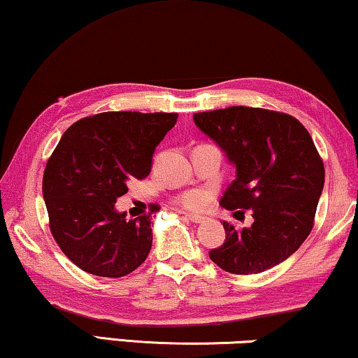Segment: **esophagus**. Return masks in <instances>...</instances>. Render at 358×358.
I'll return each instance as SVG.
<instances>
[{
	"mask_svg": "<svg viewBox=\"0 0 358 358\" xmlns=\"http://www.w3.org/2000/svg\"><path fill=\"white\" fill-rule=\"evenodd\" d=\"M184 216L187 217L189 221H192V222H203L206 217H203V216H199V215H192V213H184Z\"/></svg>",
	"mask_w": 358,
	"mask_h": 358,
	"instance_id": "1",
	"label": "esophagus"
}]
</instances>
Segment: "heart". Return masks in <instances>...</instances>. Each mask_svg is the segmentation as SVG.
Listing matches in <instances>:
<instances>
[{
  "mask_svg": "<svg viewBox=\"0 0 358 358\" xmlns=\"http://www.w3.org/2000/svg\"><path fill=\"white\" fill-rule=\"evenodd\" d=\"M179 203L187 210L200 211L208 203V194L203 190H189L179 196Z\"/></svg>",
  "mask_w": 358,
  "mask_h": 358,
  "instance_id": "1",
  "label": "heart"
}]
</instances>
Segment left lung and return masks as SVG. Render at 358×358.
Listing matches in <instances>:
<instances>
[{"label": "left lung", "instance_id": "left-lung-1", "mask_svg": "<svg viewBox=\"0 0 358 358\" xmlns=\"http://www.w3.org/2000/svg\"><path fill=\"white\" fill-rule=\"evenodd\" d=\"M194 122L236 166L222 208L252 210L253 224L222 221L226 241L211 262L232 274H257L282 263L312 232L324 185L323 159L307 129L291 115L231 106L195 113Z\"/></svg>", "mask_w": 358, "mask_h": 358}]
</instances>
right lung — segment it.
<instances>
[{"mask_svg":"<svg viewBox=\"0 0 358 358\" xmlns=\"http://www.w3.org/2000/svg\"><path fill=\"white\" fill-rule=\"evenodd\" d=\"M176 121L178 113L110 111L80 119L63 134L46 163L43 199L51 234L74 265L121 278L147 260L150 215L126 220L115 203L131 180L150 174L155 148Z\"/></svg>","mask_w":358,"mask_h":358,"instance_id":"right-lung-1","label":"right lung"}]
</instances>
